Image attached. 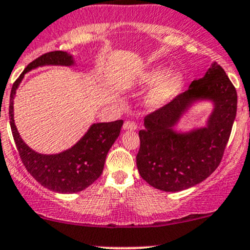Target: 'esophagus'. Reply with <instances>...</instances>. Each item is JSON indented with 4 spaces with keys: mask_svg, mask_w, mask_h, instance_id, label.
Instances as JSON below:
<instances>
[{
    "mask_svg": "<svg viewBox=\"0 0 250 250\" xmlns=\"http://www.w3.org/2000/svg\"><path fill=\"white\" fill-rule=\"evenodd\" d=\"M136 128H138V125L134 121H127L123 125V129L125 130H136Z\"/></svg>",
    "mask_w": 250,
    "mask_h": 250,
    "instance_id": "obj_1",
    "label": "esophagus"
}]
</instances>
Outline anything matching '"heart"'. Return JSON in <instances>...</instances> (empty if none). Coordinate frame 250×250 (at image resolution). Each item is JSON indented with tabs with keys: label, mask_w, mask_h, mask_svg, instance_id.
<instances>
[{
	"label": "heart",
	"mask_w": 250,
	"mask_h": 250,
	"mask_svg": "<svg viewBox=\"0 0 250 250\" xmlns=\"http://www.w3.org/2000/svg\"><path fill=\"white\" fill-rule=\"evenodd\" d=\"M183 83L182 73L166 66H156L147 71L139 81V84L144 86L156 84L146 97V104L150 109H160L171 102L179 94Z\"/></svg>",
	"instance_id": "b5f03b06"
}]
</instances>
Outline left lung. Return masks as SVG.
Instances as JSON below:
<instances>
[{
    "mask_svg": "<svg viewBox=\"0 0 250 250\" xmlns=\"http://www.w3.org/2000/svg\"><path fill=\"white\" fill-rule=\"evenodd\" d=\"M210 100L214 108L207 125L188 132L174 129L194 103ZM236 89L217 62L203 78L163 108L145 117L139 131L136 165L142 179L153 188L178 192L202 183L217 168L236 117Z\"/></svg>",
    "mask_w": 250,
    "mask_h": 250,
    "instance_id": "8db88e82",
    "label": "left lung"
}]
</instances>
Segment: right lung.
<instances>
[{"label":"right lung","mask_w":250,"mask_h":250,"mask_svg":"<svg viewBox=\"0 0 250 250\" xmlns=\"http://www.w3.org/2000/svg\"><path fill=\"white\" fill-rule=\"evenodd\" d=\"M73 64L75 59L67 52L53 51L42 54L24 68L10 92V128L22 164L37 182L59 193L83 191L101 177L106 154L119 138L123 125L122 120L94 123L76 145L58 154H41L24 144L14 122V98L24 75L46 65L72 66Z\"/></svg>","instance_id":"add662e5"}]
</instances>
